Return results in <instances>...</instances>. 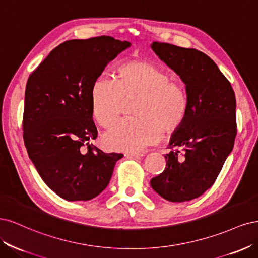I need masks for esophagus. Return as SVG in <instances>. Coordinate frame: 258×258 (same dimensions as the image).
<instances>
[{
  "label": "esophagus",
  "instance_id": "obj_1",
  "mask_svg": "<svg viewBox=\"0 0 258 258\" xmlns=\"http://www.w3.org/2000/svg\"><path fill=\"white\" fill-rule=\"evenodd\" d=\"M125 155L127 156H134V157H139V156H143V153H139V152H127L125 153Z\"/></svg>",
  "mask_w": 258,
  "mask_h": 258
}]
</instances>
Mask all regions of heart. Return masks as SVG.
Listing matches in <instances>:
<instances>
[{
    "mask_svg": "<svg viewBox=\"0 0 258 258\" xmlns=\"http://www.w3.org/2000/svg\"><path fill=\"white\" fill-rule=\"evenodd\" d=\"M137 97L133 113L108 131L104 143L114 151L133 152L156 144L164 133H173L183 123L188 107L186 90L170 80L167 72L151 63L132 62L120 69L118 82L106 76L95 79L91 91L94 118L108 127L117 121L125 99Z\"/></svg>",
    "mask_w": 258,
    "mask_h": 258,
    "instance_id": "obj_1",
    "label": "heart"
}]
</instances>
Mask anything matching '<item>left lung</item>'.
Segmentation results:
<instances>
[{
    "label": "left lung",
    "mask_w": 258,
    "mask_h": 258,
    "mask_svg": "<svg viewBox=\"0 0 258 258\" xmlns=\"http://www.w3.org/2000/svg\"><path fill=\"white\" fill-rule=\"evenodd\" d=\"M151 48L184 82L188 107L182 125L171 135L166 167L150 184L166 201L188 202L213 185L234 148L235 92L204 52L159 41Z\"/></svg>",
    "instance_id": "1"
}]
</instances>
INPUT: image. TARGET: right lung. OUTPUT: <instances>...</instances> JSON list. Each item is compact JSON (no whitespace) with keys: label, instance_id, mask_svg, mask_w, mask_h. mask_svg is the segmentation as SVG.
Listing matches in <instances>:
<instances>
[{"label":"right lung","instance_id":"1","mask_svg":"<svg viewBox=\"0 0 258 258\" xmlns=\"http://www.w3.org/2000/svg\"><path fill=\"white\" fill-rule=\"evenodd\" d=\"M130 46L111 36L66 40L28 79L24 145L40 178L65 201L101 194L122 159L121 153H105L89 144L97 137L91 91L107 64Z\"/></svg>","mask_w":258,"mask_h":258}]
</instances>
